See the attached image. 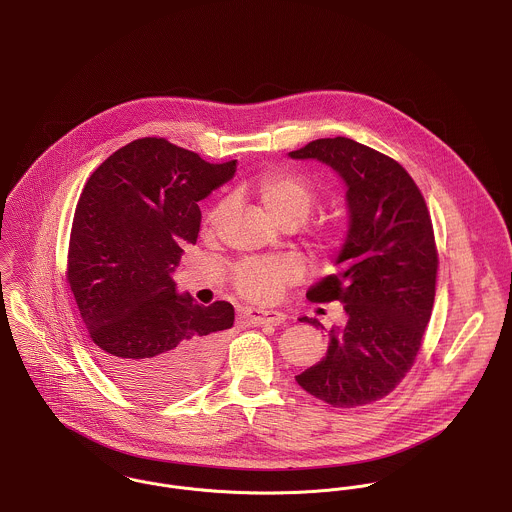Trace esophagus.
<instances>
[{
  "label": "esophagus",
  "mask_w": 512,
  "mask_h": 512,
  "mask_svg": "<svg viewBox=\"0 0 512 512\" xmlns=\"http://www.w3.org/2000/svg\"><path fill=\"white\" fill-rule=\"evenodd\" d=\"M248 321L254 323V325H281L285 323V315L279 313V311H260V309H250L246 313Z\"/></svg>",
  "instance_id": "1"
}]
</instances>
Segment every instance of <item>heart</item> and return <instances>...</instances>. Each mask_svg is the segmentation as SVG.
I'll use <instances>...</instances> for the list:
<instances>
[{
    "mask_svg": "<svg viewBox=\"0 0 512 512\" xmlns=\"http://www.w3.org/2000/svg\"><path fill=\"white\" fill-rule=\"evenodd\" d=\"M252 191L272 223L278 227L285 223H295L297 227L307 219L313 207V193L305 180L289 172H268L260 176ZM227 213V203L217 205L209 211L205 223L209 229H215L223 215ZM299 264L291 258L276 260H246L234 272L236 291L256 303L274 301L281 287L289 281L299 278Z\"/></svg>",
    "mask_w": 512,
    "mask_h": 512,
    "instance_id": "heart-1",
    "label": "heart"
}]
</instances>
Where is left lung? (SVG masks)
Returning <instances> with one entry per match:
<instances>
[{
  "mask_svg": "<svg viewBox=\"0 0 512 512\" xmlns=\"http://www.w3.org/2000/svg\"><path fill=\"white\" fill-rule=\"evenodd\" d=\"M287 156L336 172L348 209L336 272L307 291L311 301H338L346 323L328 330L325 358L295 381L332 407L368 405L411 370L430 321L438 268L432 221L407 170L366 144L317 139ZM299 321L323 328L317 319Z\"/></svg>",
  "mask_w": 512,
  "mask_h": 512,
  "instance_id": "left-lung-1",
  "label": "left lung"
}]
</instances>
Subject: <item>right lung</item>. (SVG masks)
Segmentation results:
<instances>
[{"label":"right lung","mask_w":512,"mask_h":512,"mask_svg":"<svg viewBox=\"0 0 512 512\" xmlns=\"http://www.w3.org/2000/svg\"><path fill=\"white\" fill-rule=\"evenodd\" d=\"M234 172L236 160L209 164L146 137L113 152L80 195L68 283L99 366L139 397L187 395L217 370L233 305L201 307L172 276L182 246L197 240V203Z\"/></svg>","instance_id":"right-lung-1"}]
</instances>
